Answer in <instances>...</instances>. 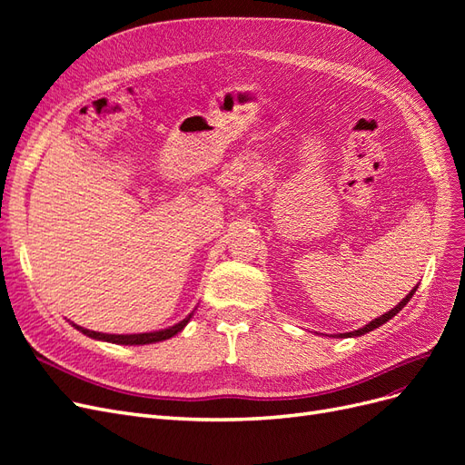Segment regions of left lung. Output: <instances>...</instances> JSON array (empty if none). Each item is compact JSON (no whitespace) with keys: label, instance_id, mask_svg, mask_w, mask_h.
<instances>
[{"label":"left lung","instance_id":"1","mask_svg":"<svg viewBox=\"0 0 465 465\" xmlns=\"http://www.w3.org/2000/svg\"><path fill=\"white\" fill-rule=\"evenodd\" d=\"M415 291H417V287L410 292V294H407V297L396 306V308H391V311L390 312H386V314H382V316H380V318H376V320H372L371 323H367V326H364V328H359V330H355V331H349V333H340L341 337H351V335H362V333H369V331H372V330H376V328H380V326H382V323H386L388 320H391L393 316H396L400 311H401V308L407 304V302H410L411 301V297H413V294H415ZM340 335H337V337H340Z\"/></svg>","mask_w":465,"mask_h":465}]
</instances>
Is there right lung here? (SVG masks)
<instances>
[{"label": "right lung", "instance_id": "add662e5", "mask_svg": "<svg viewBox=\"0 0 465 465\" xmlns=\"http://www.w3.org/2000/svg\"><path fill=\"white\" fill-rule=\"evenodd\" d=\"M192 318V314L182 320L180 323H176V326L168 328V330H161V331H151V333H134V335H108V333H98V331H91V330H85V328H79L75 326L79 331H83L89 337H94V340H104V341H110V343H118V345H147V343H154V341H163V340H168V337L176 335L182 328L186 326L188 320Z\"/></svg>", "mask_w": 465, "mask_h": 465}]
</instances>
